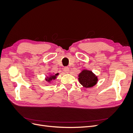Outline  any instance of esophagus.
I'll return each mask as SVG.
<instances>
[{"label": "esophagus", "instance_id": "34e87169", "mask_svg": "<svg viewBox=\"0 0 133 133\" xmlns=\"http://www.w3.org/2000/svg\"><path fill=\"white\" fill-rule=\"evenodd\" d=\"M64 71H65V73H68L70 72V68H68V67H65V68H64Z\"/></svg>", "mask_w": 133, "mask_h": 133}]
</instances>
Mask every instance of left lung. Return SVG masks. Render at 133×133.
<instances>
[{
    "label": "left lung",
    "instance_id": "1",
    "mask_svg": "<svg viewBox=\"0 0 133 133\" xmlns=\"http://www.w3.org/2000/svg\"><path fill=\"white\" fill-rule=\"evenodd\" d=\"M78 81L83 87L89 88L97 84L98 78L91 71L84 69L78 75Z\"/></svg>",
    "mask_w": 133,
    "mask_h": 133
}]
</instances>
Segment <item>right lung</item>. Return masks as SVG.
Segmentation results:
<instances>
[{"label": "right lung", "instance_id": "obj_1", "mask_svg": "<svg viewBox=\"0 0 133 133\" xmlns=\"http://www.w3.org/2000/svg\"><path fill=\"white\" fill-rule=\"evenodd\" d=\"M58 75H59L58 73H56V74H54V73L53 75H49L48 76H46L45 78V79L48 83H51V82L52 81L55 80L56 79L57 77V76H58Z\"/></svg>", "mask_w": 133, "mask_h": 133}]
</instances>
